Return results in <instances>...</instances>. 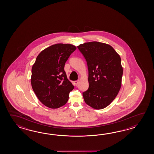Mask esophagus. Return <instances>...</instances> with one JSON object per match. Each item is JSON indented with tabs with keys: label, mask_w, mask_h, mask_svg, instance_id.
I'll list each match as a JSON object with an SVG mask.
<instances>
[{
	"label": "esophagus",
	"mask_w": 154,
	"mask_h": 154,
	"mask_svg": "<svg viewBox=\"0 0 154 154\" xmlns=\"http://www.w3.org/2000/svg\"><path fill=\"white\" fill-rule=\"evenodd\" d=\"M79 83V80H76V81L74 82V84H75V85H76V86L78 85Z\"/></svg>",
	"instance_id": "1"
}]
</instances>
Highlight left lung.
<instances>
[{"label": "left lung", "mask_w": 154, "mask_h": 154, "mask_svg": "<svg viewBox=\"0 0 154 154\" xmlns=\"http://www.w3.org/2000/svg\"><path fill=\"white\" fill-rule=\"evenodd\" d=\"M86 60L89 87L82 95L85 103L96 109L108 106L118 95L122 85L121 59L109 45L96 41L78 46Z\"/></svg>", "instance_id": "1"}]
</instances>
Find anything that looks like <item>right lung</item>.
I'll use <instances>...</instances> for the list:
<instances>
[{"label": "right lung", "mask_w": 154, "mask_h": 154, "mask_svg": "<svg viewBox=\"0 0 154 154\" xmlns=\"http://www.w3.org/2000/svg\"><path fill=\"white\" fill-rule=\"evenodd\" d=\"M71 44L57 43L41 51L31 70V83L40 102L47 107L65 105L74 86L67 79L65 63L75 49Z\"/></svg>", "instance_id": "right-lung-1"}]
</instances>
